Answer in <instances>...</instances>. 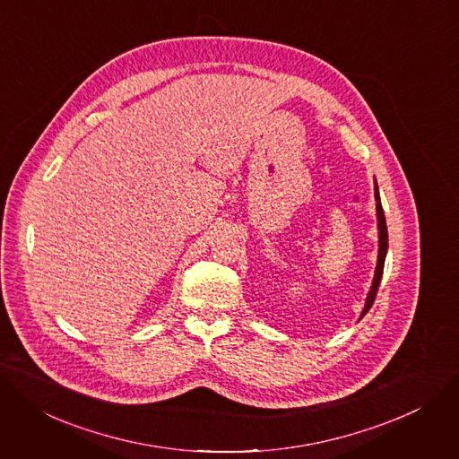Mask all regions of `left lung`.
<instances>
[{
    "instance_id": "1",
    "label": "left lung",
    "mask_w": 459,
    "mask_h": 459,
    "mask_svg": "<svg viewBox=\"0 0 459 459\" xmlns=\"http://www.w3.org/2000/svg\"><path fill=\"white\" fill-rule=\"evenodd\" d=\"M375 201H377V225H379V256H377V267H375V276L371 281V289L366 297L364 309L360 313V318L369 311V307L375 302V297H377V290L381 285L383 271H385V260H386V251H388V230H386V220H385V211L381 204V195H379V186L375 183Z\"/></svg>"
}]
</instances>
